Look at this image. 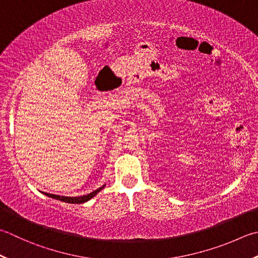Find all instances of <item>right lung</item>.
Returning a JSON list of instances; mask_svg holds the SVG:
<instances>
[{
    "label": "right lung",
    "instance_id": "add662e5",
    "mask_svg": "<svg viewBox=\"0 0 258 258\" xmlns=\"http://www.w3.org/2000/svg\"><path fill=\"white\" fill-rule=\"evenodd\" d=\"M105 185H102L100 188H98L97 190L93 191V192H90L88 195H85V196H80V197H63V196H58V195H52V194H48V192H41L45 196H48L49 198H52V199H55V200H59V201H62V203H68V204H84L86 203V201L90 200L92 198H94V197L97 195L100 190L105 188Z\"/></svg>",
    "mask_w": 258,
    "mask_h": 258
}]
</instances>
